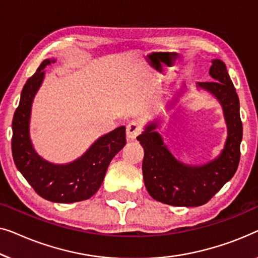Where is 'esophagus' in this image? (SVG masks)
<instances>
[{"label": "esophagus", "mask_w": 258, "mask_h": 258, "mask_svg": "<svg viewBox=\"0 0 258 258\" xmlns=\"http://www.w3.org/2000/svg\"><path fill=\"white\" fill-rule=\"evenodd\" d=\"M141 131H143V127H141L139 122L136 120L130 121L128 125L126 126V136H127V139L134 140L141 133Z\"/></svg>", "instance_id": "obj_1"}]
</instances>
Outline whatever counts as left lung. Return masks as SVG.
<instances>
[{"label": "left lung", "mask_w": 258, "mask_h": 258, "mask_svg": "<svg viewBox=\"0 0 258 258\" xmlns=\"http://www.w3.org/2000/svg\"><path fill=\"white\" fill-rule=\"evenodd\" d=\"M209 75L214 82L198 83L217 98L222 105L228 137L219 157L202 166H188L176 160L155 128L157 122L147 125L137 138L144 147L143 174L146 189L154 200L169 206L198 207L208 202L236 172L243 127L239 117V100L226 64L213 59Z\"/></svg>", "instance_id": "8db88e82"}]
</instances>
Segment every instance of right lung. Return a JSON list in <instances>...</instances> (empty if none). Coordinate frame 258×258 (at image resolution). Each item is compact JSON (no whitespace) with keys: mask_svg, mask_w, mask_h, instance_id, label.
Instances as JSON below:
<instances>
[{"mask_svg":"<svg viewBox=\"0 0 258 258\" xmlns=\"http://www.w3.org/2000/svg\"><path fill=\"white\" fill-rule=\"evenodd\" d=\"M45 59L28 79L13 119L12 152L14 162L36 193L45 200L72 203L88 200L97 193L107 167L126 145L125 126L100 137L81 158L67 165H55L36 153L29 136L31 105L44 78Z\"/></svg>","mask_w":258,"mask_h":258,"instance_id":"obj_1","label":"right lung"}]
</instances>
